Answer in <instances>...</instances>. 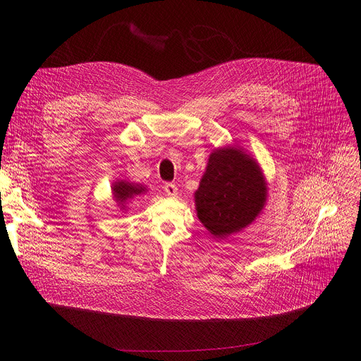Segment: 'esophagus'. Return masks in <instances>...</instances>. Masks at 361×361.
Instances as JSON below:
<instances>
[{
  "instance_id": "obj_1",
  "label": "esophagus",
  "mask_w": 361,
  "mask_h": 361,
  "mask_svg": "<svg viewBox=\"0 0 361 361\" xmlns=\"http://www.w3.org/2000/svg\"><path fill=\"white\" fill-rule=\"evenodd\" d=\"M164 192L166 193V196H177V193H178V188H177V185H176V184H173V183H165V185H164Z\"/></svg>"
}]
</instances>
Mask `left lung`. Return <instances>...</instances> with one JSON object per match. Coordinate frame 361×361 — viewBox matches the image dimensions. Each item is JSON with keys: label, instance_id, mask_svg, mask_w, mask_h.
Wrapping results in <instances>:
<instances>
[{"label": "left lung", "instance_id": "1", "mask_svg": "<svg viewBox=\"0 0 361 361\" xmlns=\"http://www.w3.org/2000/svg\"><path fill=\"white\" fill-rule=\"evenodd\" d=\"M195 199L197 216L207 231L226 237L259 215L267 202V183L250 157L224 147L209 157Z\"/></svg>", "mask_w": 361, "mask_h": 361}]
</instances>
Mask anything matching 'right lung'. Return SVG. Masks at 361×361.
I'll return each instance as SVG.
<instances>
[{
    "label": "right lung",
    "instance_id": "add662e5",
    "mask_svg": "<svg viewBox=\"0 0 361 361\" xmlns=\"http://www.w3.org/2000/svg\"><path fill=\"white\" fill-rule=\"evenodd\" d=\"M112 190H114V197H116V200L121 204L124 200L143 193L145 188L142 185H137V184L135 185V184H130V183H126V181H120V183L114 184Z\"/></svg>",
    "mask_w": 361,
    "mask_h": 361
}]
</instances>
